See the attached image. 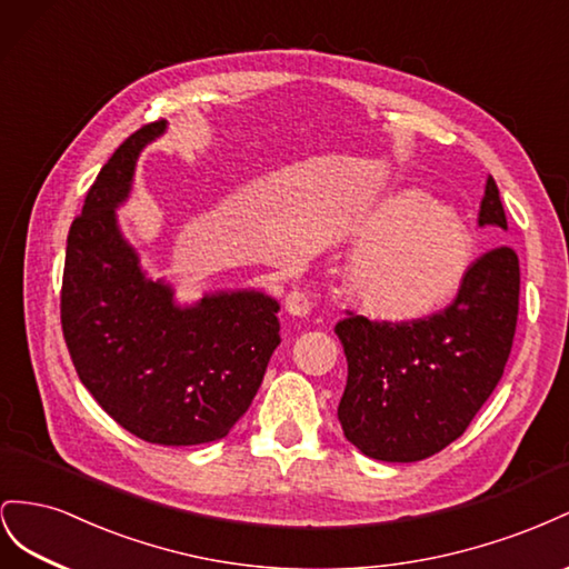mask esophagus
<instances>
[{
	"label": "esophagus",
	"instance_id": "1",
	"mask_svg": "<svg viewBox=\"0 0 569 569\" xmlns=\"http://www.w3.org/2000/svg\"><path fill=\"white\" fill-rule=\"evenodd\" d=\"M286 310L293 317H305V315H310L312 302L305 293H300V290H293V293H288V298H286Z\"/></svg>",
	"mask_w": 569,
	"mask_h": 569
}]
</instances>
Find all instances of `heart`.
Instances as JSON below:
<instances>
[{
  "label": "heart",
  "instance_id": "1",
  "mask_svg": "<svg viewBox=\"0 0 569 569\" xmlns=\"http://www.w3.org/2000/svg\"><path fill=\"white\" fill-rule=\"evenodd\" d=\"M357 250L346 293L369 317L410 323L441 312L475 267V236L458 209L425 188L388 192L350 226Z\"/></svg>",
  "mask_w": 569,
  "mask_h": 569
}]
</instances>
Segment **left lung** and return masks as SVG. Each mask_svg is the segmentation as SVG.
Here are the masks:
<instances>
[{"mask_svg": "<svg viewBox=\"0 0 569 569\" xmlns=\"http://www.w3.org/2000/svg\"><path fill=\"white\" fill-rule=\"evenodd\" d=\"M479 226L508 231L489 176ZM519 310V259L500 246L481 254L443 312L410 323L352 315L336 323L348 360L338 421L367 458L417 462L465 433L510 357Z\"/></svg>", "mask_w": 569, "mask_h": 569, "instance_id": "1", "label": "left lung"}]
</instances>
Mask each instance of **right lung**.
<instances>
[{"instance_id":"1","label":"right lung","mask_w":569,"mask_h":569,"mask_svg":"<svg viewBox=\"0 0 569 569\" xmlns=\"http://www.w3.org/2000/svg\"><path fill=\"white\" fill-rule=\"evenodd\" d=\"M167 121L142 126L111 154L69 231L61 329L80 381L119 425L159 446L219 441L246 415L281 343L279 302L254 288L183 305L150 279L117 209L140 152Z\"/></svg>"}]
</instances>
